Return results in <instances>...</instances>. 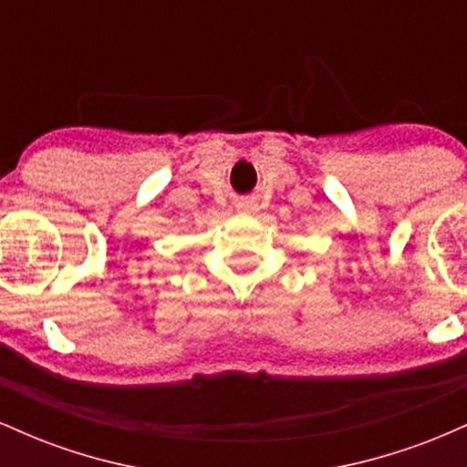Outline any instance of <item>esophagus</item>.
<instances>
[{
  "label": "esophagus",
  "instance_id": "obj_1",
  "mask_svg": "<svg viewBox=\"0 0 467 467\" xmlns=\"http://www.w3.org/2000/svg\"><path fill=\"white\" fill-rule=\"evenodd\" d=\"M239 213H245V215H250V213H254L256 211V203H252V202H244V203H239Z\"/></svg>",
  "mask_w": 467,
  "mask_h": 467
}]
</instances>
